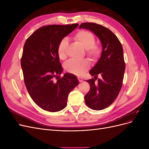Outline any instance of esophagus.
Wrapping results in <instances>:
<instances>
[{
    "label": "esophagus",
    "mask_w": 149,
    "mask_h": 149,
    "mask_svg": "<svg viewBox=\"0 0 149 149\" xmlns=\"http://www.w3.org/2000/svg\"><path fill=\"white\" fill-rule=\"evenodd\" d=\"M78 81H79V82H82V81H83V78H80V77H78Z\"/></svg>",
    "instance_id": "esophagus-1"
}]
</instances>
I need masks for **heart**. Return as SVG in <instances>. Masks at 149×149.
<instances>
[{
    "label": "heart",
    "instance_id": "heart-1",
    "mask_svg": "<svg viewBox=\"0 0 149 149\" xmlns=\"http://www.w3.org/2000/svg\"><path fill=\"white\" fill-rule=\"evenodd\" d=\"M74 39L81 46L86 49L87 55L93 59L97 58L101 53V49L97 46L94 45L96 42L94 35L86 30H81L74 35ZM68 41L66 38H63L60 42L57 48L58 56L60 60H63L66 58V49ZM89 67L86 60L76 61L70 60L64 65L65 70L70 73L76 76L82 75Z\"/></svg>",
    "mask_w": 149,
    "mask_h": 149
}]
</instances>
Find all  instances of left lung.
I'll use <instances>...</instances> for the list:
<instances>
[{
  "label": "left lung",
  "instance_id": "left-lung-1",
  "mask_svg": "<svg viewBox=\"0 0 149 149\" xmlns=\"http://www.w3.org/2000/svg\"><path fill=\"white\" fill-rule=\"evenodd\" d=\"M79 29L91 31L102 44L101 57L89 71L94 79L86 81L90 90L84 96L86 104L89 108L102 110L115 101L123 85L125 68L123 48L118 37L105 26L95 23H83ZM98 75L101 78L96 83Z\"/></svg>",
  "mask_w": 149,
  "mask_h": 149
}]
</instances>
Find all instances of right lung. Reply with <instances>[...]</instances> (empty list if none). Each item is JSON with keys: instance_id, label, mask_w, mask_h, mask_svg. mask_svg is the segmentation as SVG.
I'll use <instances>...</instances> for the list:
<instances>
[{"instance_id": "right-lung-1", "label": "right lung", "mask_w": 149, "mask_h": 149, "mask_svg": "<svg viewBox=\"0 0 149 149\" xmlns=\"http://www.w3.org/2000/svg\"><path fill=\"white\" fill-rule=\"evenodd\" d=\"M78 26L74 24L42 26L25 43L21 59L25 84L31 98L44 110L63 109L69 93L79 84L77 77L71 73H65L60 78L63 68L57 53L60 42Z\"/></svg>"}]
</instances>
